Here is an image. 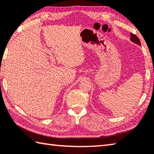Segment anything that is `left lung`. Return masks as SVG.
Returning <instances> with one entry per match:
<instances>
[{
	"mask_svg": "<svg viewBox=\"0 0 154 154\" xmlns=\"http://www.w3.org/2000/svg\"><path fill=\"white\" fill-rule=\"evenodd\" d=\"M131 40L133 42L138 44V45H140L141 44V42L139 40V39L138 38L137 36L135 34H133V33H131Z\"/></svg>",
	"mask_w": 154,
	"mask_h": 154,
	"instance_id": "left-lung-1",
	"label": "left lung"
}]
</instances>
